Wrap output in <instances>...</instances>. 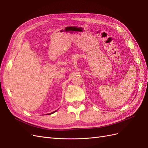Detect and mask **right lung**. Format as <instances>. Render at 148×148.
<instances>
[{
	"instance_id": "right-lung-1",
	"label": "right lung",
	"mask_w": 148,
	"mask_h": 148,
	"mask_svg": "<svg viewBox=\"0 0 148 148\" xmlns=\"http://www.w3.org/2000/svg\"><path fill=\"white\" fill-rule=\"evenodd\" d=\"M57 110H56L55 112H52V113H51V114H49V115H50V114H53V113H54V112H56ZM48 115V114H47Z\"/></svg>"
}]
</instances>
